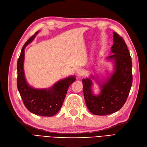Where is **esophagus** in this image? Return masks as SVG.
I'll return each mask as SVG.
<instances>
[{
  "mask_svg": "<svg viewBox=\"0 0 147 147\" xmlns=\"http://www.w3.org/2000/svg\"><path fill=\"white\" fill-rule=\"evenodd\" d=\"M76 74H77L78 76H82V75H83V74L82 69H77L76 70Z\"/></svg>",
  "mask_w": 147,
  "mask_h": 147,
  "instance_id": "obj_1",
  "label": "esophagus"
}]
</instances>
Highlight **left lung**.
<instances>
[{
  "label": "left lung",
  "mask_w": 147,
  "mask_h": 147,
  "mask_svg": "<svg viewBox=\"0 0 147 147\" xmlns=\"http://www.w3.org/2000/svg\"><path fill=\"white\" fill-rule=\"evenodd\" d=\"M113 45L110 52L113 55L105 57L112 63L111 72L104 75H90L83 78V94L87 108L95 115H107L121 109L127 98L132 83V61L126 44L121 37L113 32ZM96 83L100 91L95 94L93 86Z\"/></svg>",
  "instance_id": "1"
}]
</instances>
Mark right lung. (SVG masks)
Listing matches in <instances>:
<instances>
[{"instance_id": "obj_1", "label": "right lung", "mask_w": 147, "mask_h": 147, "mask_svg": "<svg viewBox=\"0 0 147 147\" xmlns=\"http://www.w3.org/2000/svg\"><path fill=\"white\" fill-rule=\"evenodd\" d=\"M39 32L38 30L31 37L22 48L17 63V86L24 104L29 112L39 116L53 117L61 109L69 87L76 78L75 75H69L47 88H35L28 83L24 70V50Z\"/></svg>"}]
</instances>
